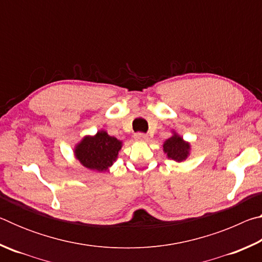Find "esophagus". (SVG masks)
<instances>
[{
    "instance_id": "1",
    "label": "esophagus",
    "mask_w": 262,
    "mask_h": 262,
    "mask_svg": "<svg viewBox=\"0 0 262 262\" xmlns=\"http://www.w3.org/2000/svg\"><path fill=\"white\" fill-rule=\"evenodd\" d=\"M134 139L135 141H139V142H144L148 140V136L143 134V133H136V134L134 135Z\"/></svg>"
}]
</instances>
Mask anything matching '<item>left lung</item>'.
I'll use <instances>...</instances> for the list:
<instances>
[{"label":"left lung","instance_id":"1","mask_svg":"<svg viewBox=\"0 0 262 262\" xmlns=\"http://www.w3.org/2000/svg\"><path fill=\"white\" fill-rule=\"evenodd\" d=\"M163 151L166 154L167 158L180 163L186 161L189 156L190 144L189 142H186L178 133L173 130L170 139L164 142Z\"/></svg>","mask_w":262,"mask_h":262}]
</instances>
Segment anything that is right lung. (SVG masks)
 Masks as SVG:
<instances>
[{
  "instance_id": "obj_1",
  "label": "right lung",
  "mask_w": 262,
  "mask_h": 262,
  "mask_svg": "<svg viewBox=\"0 0 262 262\" xmlns=\"http://www.w3.org/2000/svg\"><path fill=\"white\" fill-rule=\"evenodd\" d=\"M122 141L111 136L105 130L95 135H86L75 145V158L89 170L105 172L117 161Z\"/></svg>"
}]
</instances>
